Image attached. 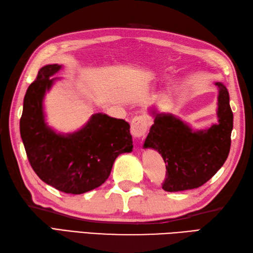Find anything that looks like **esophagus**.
I'll list each match as a JSON object with an SVG mask.
<instances>
[{"label":"esophagus","mask_w":253,"mask_h":253,"mask_svg":"<svg viewBox=\"0 0 253 253\" xmlns=\"http://www.w3.org/2000/svg\"><path fill=\"white\" fill-rule=\"evenodd\" d=\"M148 120L143 116H136L132 118L131 124H130V132L133 137L140 138L148 130Z\"/></svg>","instance_id":"esophagus-1"}]
</instances>
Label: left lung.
Instances as JSON below:
<instances>
[{
  "instance_id": "obj_1",
  "label": "left lung",
  "mask_w": 253,
  "mask_h": 253,
  "mask_svg": "<svg viewBox=\"0 0 253 253\" xmlns=\"http://www.w3.org/2000/svg\"><path fill=\"white\" fill-rule=\"evenodd\" d=\"M218 88L217 123L206 129L193 128L169 113L150 107L154 124L144 140L143 149H153L166 163L165 191L195 189L206 184L226 161L230 149L234 115L229 105V93L222 83Z\"/></svg>"
}]
</instances>
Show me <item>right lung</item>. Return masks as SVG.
<instances>
[{"label": "right lung", "instance_id": "obj_1", "mask_svg": "<svg viewBox=\"0 0 253 253\" xmlns=\"http://www.w3.org/2000/svg\"><path fill=\"white\" fill-rule=\"evenodd\" d=\"M62 65L50 64L38 72L24 98L19 128L32 169L45 184L65 193L82 195L109 178L114 161L132 151L126 121L95 113L80 129L63 133L47 125L43 101Z\"/></svg>", "mask_w": 253, "mask_h": 253}]
</instances>
